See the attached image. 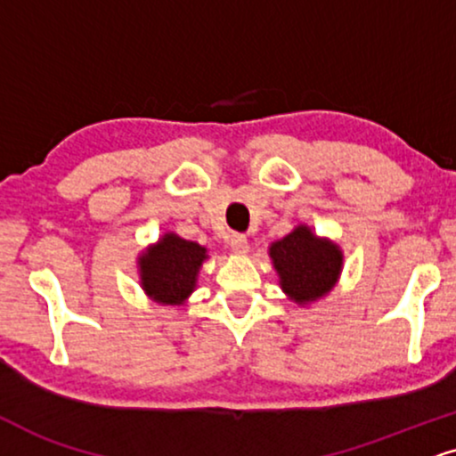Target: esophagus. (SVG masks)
<instances>
[{
	"mask_svg": "<svg viewBox=\"0 0 456 456\" xmlns=\"http://www.w3.org/2000/svg\"><path fill=\"white\" fill-rule=\"evenodd\" d=\"M228 243L232 247V251H237V254H247V251H249V240H247L245 234H239V232L230 234Z\"/></svg>",
	"mask_w": 456,
	"mask_h": 456,
	"instance_id": "34e87169",
	"label": "esophagus"
}]
</instances>
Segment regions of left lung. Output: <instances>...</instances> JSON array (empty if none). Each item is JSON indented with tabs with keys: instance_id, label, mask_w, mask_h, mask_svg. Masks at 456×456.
<instances>
[{
	"instance_id": "8db88e82",
	"label": "left lung",
	"mask_w": 456,
	"mask_h": 456,
	"mask_svg": "<svg viewBox=\"0 0 456 456\" xmlns=\"http://www.w3.org/2000/svg\"><path fill=\"white\" fill-rule=\"evenodd\" d=\"M271 257L281 277V288L300 305L328 294L342 266L338 247L330 240H319L306 226L273 243Z\"/></svg>"
}]
</instances>
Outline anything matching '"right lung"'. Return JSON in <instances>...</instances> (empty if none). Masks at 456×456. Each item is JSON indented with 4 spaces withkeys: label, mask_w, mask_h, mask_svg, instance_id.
Listing matches in <instances>:
<instances>
[{
    "label": "right lung",
    "mask_w": 456,
    "mask_h": 456,
    "mask_svg": "<svg viewBox=\"0 0 456 456\" xmlns=\"http://www.w3.org/2000/svg\"><path fill=\"white\" fill-rule=\"evenodd\" d=\"M207 249L192 240L165 234L159 245L139 257L142 285L154 300L165 305H179L192 294L196 274Z\"/></svg>",
    "instance_id": "add662e5"
}]
</instances>
